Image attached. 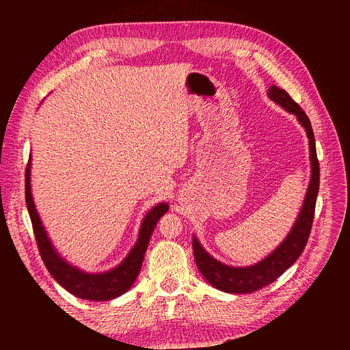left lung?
I'll use <instances>...</instances> for the list:
<instances>
[{
    "label": "left lung",
    "instance_id": "8db88e82",
    "mask_svg": "<svg viewBox=\"0 0 350 350\" xmlns=\"http://www.w3.org/2000/svg\"><path fill=\"white\" fill-rule=\"evenodd\" d=\"M267 96L280 107L288 111L290 114H295L298 122L304 126L307 132L308 144H310V162H311V179L306 194V200L301 207V212L296 218L295 224L286 236V239L280 243L277 250L272 251L269 256L265 257L262 262L247 267H234L228 266L215 260L207 252L202 243L194 236L192 239V248H194V257L198 271L203 277L211 282L213 287L227 293H252L265 286H269L271 282L277 280L280 275L284 273L296 260L299 258L308 241V236L313 226L316 200L319 192V179H321V170H319V161L316 153V141L314 133L311 129V123L307 114L296 103L288 93L272 85L267 92Z\"/></svg>",
    "mask_w": 350,
    "mask_h": 350
}]
</instances>
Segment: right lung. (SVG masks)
<instances>
[{
	"label": "right lung",
	"mask_w": 350,
	"mask_h": 350,
	"mask_svg": "<svg viewBox=\"0 0 350 350\" xmlns=\"http://www.w3.org/2000/svg\"><path fill=\"white\" fill-rule=\"evenodd\" d=\"M29 170H31V158H29L25 170V202L29 218H31L37 247H39L44 266L54 280L69 293L75 295L77 298L88 301H109L128 292L138 277L153 230L159 218L168 211V204L159 203L148 211L143 222H141L137 243L133 245V248L120 265L107 272L88 273L69 265L51 243L33 202L31 185H29V173L31 171Z\"/></svg>",
	"instance_id": "1"
}]
</instances>
